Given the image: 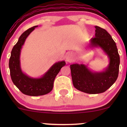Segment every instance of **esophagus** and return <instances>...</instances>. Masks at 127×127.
Returning <instances> with one entry per match:
<instances>
[{
    "instance_id": "obj_1",
    "label": "esophagus",
    "mask_w": 127,
    "mask_h": 127,
    "mask_svg": "<svg viewBox=\"0 0 127 127\" xmlns=\"http://www.w3.org/2000/svg\"><path fill=\"white\" fill-rule=\"evenodd\" d=\"M75 59V54L73 52H69L65 55V60L68 63H72L74 61Z\"/></svg>"
}]
</instances>
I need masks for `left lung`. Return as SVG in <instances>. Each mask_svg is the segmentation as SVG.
I'll return each mask as SVG.
<instances>
[{
  "label": "left lung",
  "mask_w": 127,
  "mask_h": 127,
  "mask_svg": "<svg viewBox=\"0 0 127 127\" xmlns=\"http://www.w3.org/2000/svg\"><path fill=\"white\" fill-rule=\"evenodd\" d=\"M95 37L91 38L89 48H100L108 57V66L101 72H94L84 64L70 65L73 84L84 93L95 94L105 92L117 79L120 58L116 43L104 29L95 26Z\"/></svg>",
  "instance_id": "obj_1"
}]
</instances>
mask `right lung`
Listing matches in <instances>:
<instances>
[{
	"mask_svg": "<svg viewBox=\"0 0 127 127\" xmlns=\"http://www.w3.org/2000/svg\"><path fill=\"white\" fill-rule=\"evenodd\" d=\"M35 26L25 31L19 37L11 51L9 62L10 75L13 83L24 94L30 96L43 95L50 93L53 88L54 81L60 71L65 65L64 61L55 63L40 78H32L22 71L20 65V54L22 46L26 39L36 27Z\"/></svg>",
	"mask_w": 127,
	"mask_h": 127,
	"instance_id": "1",
	"label": "right lung"
}]
</instances>
